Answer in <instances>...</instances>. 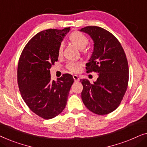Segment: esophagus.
<instances>
[{
  "instance_id": "esophagus-1",
  "label": "esophagus",
  "mask_w": 147,
  "mask_h": 147,
  "mask_svg": "<svg viewBox=\"0 0 147 147\" xmlns=\"http://www.w3.org/2000/svg\"><path fill=\"white\" fill-rule=\"evenodd\" d=\"M73 78H74V81H75V82H77L80 81V78L77 75H74Z\"/></svg>"
}]
</instances>
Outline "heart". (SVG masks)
Returning <instances> with one entry per match:
<instances>
[{
  "label": "heart",
  "mask_w": 147,
  "mask_h": 147,
  "mask_svg": "<svg viewBox=\"0 0 147 147\" xmlns=\"http://www.w3.org/2000/svg\"><path fill=\"white\" fill-rule=\"evenodd\" d=\"M68 39L72 45L80 50H83L89 43V39L85 35L79 31H74L69 35ZM63 53V46L60 45L58 48V55L61 56ZM82 66L81 61L70 62L67 65V69L73 73H78L80 71Z\"/></svg>",
  "instance_id": "obj_1"
}]
</instances>
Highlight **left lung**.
<instances>
[{
  "label": "left lung",
  "instance_id": "obj_1",
  "mask_svg": "<svg viewBox=\"0 0 147 147\" xmlns=\"http://www.w3.org/2000/svg\"><path fill=\"white\" fill-rule=\"evenodd\" d=\"M80 31L88 33L94 43L92 57L86 63L87 73H98L94 84L80 80L82 101L94 113L108 114L118 107L127 90L129 69L126 54L119 41L103 28L88 26Z\"/></svg>",
  "mask_w": 147,
  "mask_h": 147
}]
</instances>
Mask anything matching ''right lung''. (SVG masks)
I'll list each match as a JSON object with an SVG mask.
<instances>
[{
  "instance_id": "right-lung-1",
  "label": "right lung",
  "mask_w": 147,
  "mask_h": 147,
  "mask_svg": "<svg viewBox=\"0 0 147 147\" xmlns=\"http://www.w3.org/2000/svg\"><path fill=\"white\" fill-rule=\"evenodd\" d=\"M70 28L42 31L28 42L20 56L17 82L21 96L30 110L44 119L61 113L67 104L74 78L63 74L51 80L50 68L58 59V48Z\"/></svg>"
}]
</instances>
